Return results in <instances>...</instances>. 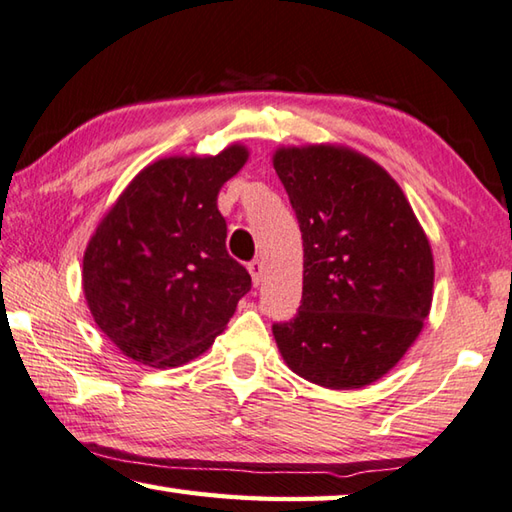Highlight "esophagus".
Returning <instances> with one entry per match:
<instances>
[{
    "label": "esophagus",
    "mask_w": 512,
    "mask_h": 512,
    "mask_svg": "<svg viewBox=\"0 0 512 512\" xmlns=\"http://www.w3.org/2000/svg\"><path fill=\"white\" fill-rule=\"evenodd\" d=\"M248 273H250V277H253V284L259 286V284H262V277H264V264L259 262V259H255V262L248 264Z\"/></svg>",
    "instance_id": "obj_1"
}]
</instances>
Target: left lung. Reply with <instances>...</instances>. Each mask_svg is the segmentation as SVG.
I'll return each mask as SVG.
<instances>
[{
	"instance_id": "obj_1",
	"label": "left lung",
	"mask_w": 512,
	"mask_h": 512,
	"mask_svg": "<svg viewBox=\"0 0 512 512\" xmlns=\"http://www.w3.org/2000/svg\"><path fill=\"white\" fill-rule=\"evenodd\" d=\"M273 167L304 246L302 304L291 322L273 324L277 349L320 387L376 383L430 315V239L392 174L349 145H282Z\"/></svg>"
}]
</instances>
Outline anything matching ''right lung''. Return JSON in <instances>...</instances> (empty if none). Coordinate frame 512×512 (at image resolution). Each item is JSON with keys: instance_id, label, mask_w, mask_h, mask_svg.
Masks as SVG:
<instances>
[{"instance_id": "add662e5", "label": "right lung", "mask_w": 512, "mask_h": 512, "mask_svg": "<svg viewBox=\"0 0 512 512\" xmlns=\"http://www.w3.org/2000/svg\"><path fill=\"white\" fill-rule=\"evenodd\" d=\"M244 143L145 165L118 194L82 257L96 327L138 365L181 367L226 329L250 275L226 250L219 190L248 161Z\"/></svg>"}]
</instances>
